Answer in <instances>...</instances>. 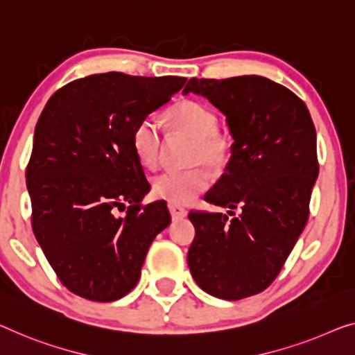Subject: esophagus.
I'll use <instances>...</instances> for the list:
<instances>
[{
    "label": "esophagus",
    "mask_w": 355,
    "mask_h": 355,
    "mask_svg": "<svg viewBox=\"0 0 355 355\" xmlns=\"http://www.w3.org/2000/svg\"><path fill=\"white\" fill-rule=\"evenodd\" d=\"M168 211H171V215H172V220H180V218H184V216L188 215L187 209L180 207V205H175V204H168Z\"/></svg>",
    "instance_id": "34e87169"
}]
</instances>
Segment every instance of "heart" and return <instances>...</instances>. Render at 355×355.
<instances>
[{
	"label": "heart",
	"mask_w": 355,
	"mask_h": 355,
	"mask_svg": "<svg viewBox=\"0 0 355 355\" xmlns=\"http://www.w3.org/2000/svg\"><path fill=\"white\" fill-rule=\"evenodd\" d=\"M168 123L173 129L194 139L191 153L193 164H205L218 171L228 162L231 139L216 129V114L204 103L196 100H182L168 110ZM132 145L139 161L148 168L157 167L161 159L162 135L156 119L151 116L140 119L132 134ZM210 177L205 168L194 167L188 171H167L153 182V191L171 204L184 205L193 202L209 188Z\"/></svg>",
	"instance_id": "b5f03b06"
}]
</instances>
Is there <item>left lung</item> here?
I'll use <instances>...</instances> for the list:
<instances>
[{"label":"left lung","mask_w":355,"mask_h":355,"mask_svg":"<svg viewBox=\"0 0 355 355\" xmlns=\"http://www.w3.org/2000/svg\"><path fill=\"white\" fill-rule=\"evenodd\" d=\"M189 92L226 116L234 144L204 198L228 215L189 211L188 266L204 292L242 300L272 284L304 230L319 175L315 127L298 95L263 76L191 78Z\"/></svg>","instance_id":"left-lung-1"}]
</instances>
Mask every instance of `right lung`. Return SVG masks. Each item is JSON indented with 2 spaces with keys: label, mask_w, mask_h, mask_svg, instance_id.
<instances>
[{
  "label": "right lung",
  "mask_w": 355,
  "mask_h": 355,
  "mask_svg": "<svg viewBox=\"0 0 355 355\" xmlns=\"http://www.w3.org/2000/svg\"><path fill=\"white\" fill-rule=\"evenodd\" d=\"M184 83L102 73L63 86L42 110L26 166L31 226L75 295L100 303L123 298L139 282L151 242L171 223L162 200L140 204L150 183L132 134Z\"/></svg>",
  "instance_id": "1"
}]
</instances>
